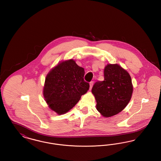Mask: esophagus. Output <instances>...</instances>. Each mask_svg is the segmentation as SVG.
I'll return each instance as SVG.
<instances>
[{"label": "esophagus", "mask_w": 161, "mask_h": 161, "mask_svg": "<svg viewBox=\"0 0 161 161\" xmlns=\"http://www.w3.org/2000/svg\"><path fill=\"white\" fill-rule=\"evenodd\" d=\"M89 84H90V90H91L92 86H93V81H91Z\"/></svg>", "instance_id": "34e87169"}]
</instances>
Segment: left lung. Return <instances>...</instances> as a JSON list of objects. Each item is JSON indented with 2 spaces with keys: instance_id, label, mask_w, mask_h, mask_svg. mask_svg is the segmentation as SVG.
Segmentation results:
<instances>
[{
  "instance_id": "obj_1",
  "label": "left lung",
  "mask_w": 161,
  "mask_h": 161,
  "mask_svg": "<svg viewBox=\"0 0 161 161\" xmlns=\"http://www.w3.org/2000/svg\"><path fill=\"white\" fill-rule=\"evenodd\" d=\"M104 80L95 83L92 93L96 108L104 117L121 112L131 100L133 91L129 72L118 64H108L104 70Z\"/></svg>"
}]
</instances>
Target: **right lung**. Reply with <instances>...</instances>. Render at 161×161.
I'll use <instances>...</instances> for the list:
<instances>
[{
	"label": "right lung",
	"instance_id": "add662e5",
	"mask_svg": "<svg viewBox=\"0 0 161 161\" xmlns=\"http://www.w3.org/2000/svg\"><path fill=\"white\" fill-rule=\"evenodd\" d=\"M84 69L75 60L62 61L47 74L43 94L49 107L58 115L67 113L89 89Z\"/></svg>",
	"mask_w": 161,
	"mask_h": 161
}]
</instances>
